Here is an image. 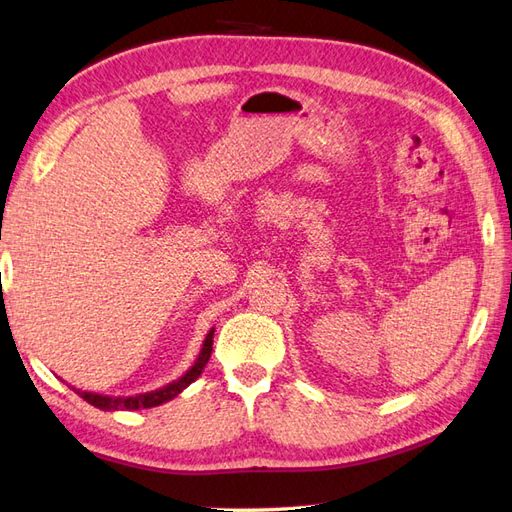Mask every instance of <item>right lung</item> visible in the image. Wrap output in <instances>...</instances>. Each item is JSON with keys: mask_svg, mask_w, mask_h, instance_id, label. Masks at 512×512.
I'll return each mask as SVG.
<instances>
[{"mask_svg": "<svg viewBox=\"0 0 512 512\" xmlns=\"http://www.w3.org/2000/svg\"><path fill=\"white\" fill-rule=\"evenodd\" d=\"M213 331L216 329H209V334L202 340V349L198 353L196 362L187 368V371L174 379V382L165 384L163 388L157 390H150V392H141V395H130V397H111V395H100V392H87V390H80L74 388L76 395H80L91 406L106 410V412H113V410H139V408H154V406H161L165 401H172L176 395H181V392L196 382L200 377L202 368L207 366L209 358H211V347H213Z\"/></svg>", "mask_w": 512, "mask_h": 512, "instance_id": "obj_1", "label": "right lung"}]
</instances>
